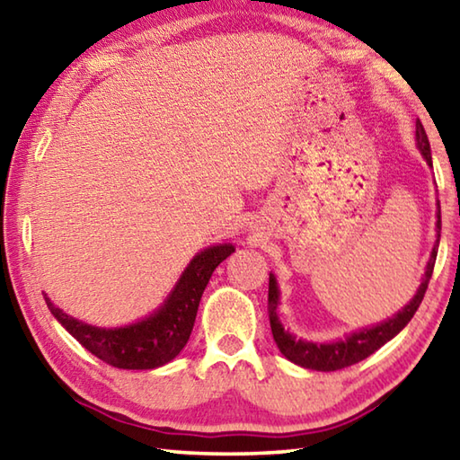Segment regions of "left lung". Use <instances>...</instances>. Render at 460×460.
Segmentation results:
<instances>
[{
    "instance_id": "1",
    "label": "left lung",
    "mask_w": 460,
    "mask_h": 460,
    "mask_svg": "<svg viewBox=\"0 0 460 460\" xmlns=\"http://www.w3.org/2000/svg\"><path fill=\"white\" fill-rule=\"evenodd\" d=\"M416 147L420 150V154L424 155L428 166H432L430 142H428V136L420 119L416 121ZM436 219H438L436 221V235H438V239H436V243L432 247L430 260L426 263L422 284H420V288L416 290L414 298H411L398 314H394L392 318H387V321L379 324H373L369 329H361L347 334L345 339H339L332 342H313L305 339H296L294 334L284 331V324L278 316L279 288L276 282V276L270 274L268 314H270L271 334H274V341L279 349V353H282L288 361L300 365V367L305 369L337 371V369L349 367V365H355L363 359H367L371 353H376L379 347H384L387 341H392L395 334H398L403 326L411 321V316L416 314L418 306L422 305L428 282H430L432 278L436 253H438V241H440V205H438V213H436Z\"/></svg>"
}]
</instances>
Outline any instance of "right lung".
Wrapping results in <instances>:
<instances>
[{"mask_svg":"<svg viewBox=\"0 0 460 460\" xmlns=\"http://www.w3.org/2000/svg\"><path fill=\"white\" fill-rule=\"evenodd\" d=\"M235 252L231 243L202 249L182 271L172 292L155 313L115 329H101L68 316L44 294L54 318L101 361L118 369H155L174 359L190 339L200 296L215 268Z\"/></svg>","mask_w":460,"mask_h":460,"instance_id":"add662e5","label":"right lung"}]
</instances>
